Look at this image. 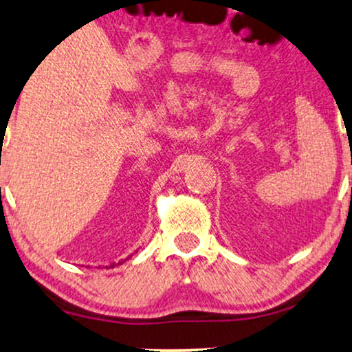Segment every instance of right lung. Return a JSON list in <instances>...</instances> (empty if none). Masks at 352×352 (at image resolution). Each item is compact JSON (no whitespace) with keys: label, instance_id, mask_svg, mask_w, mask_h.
I'll return each instance as SVG.
<instances>
[{"label":"right lung","instance_id":"1","mask_svg":"<svg viewBox=\"0 0 352 352\" xmlns=\"http://www.w3.org/2000/svg\"><path fill=\"white\" fill-rule=\"evenodd\" d=\"M123 262H126V260H122V262H118V263H111V265H110L109 268H113L115 265H122V263H123Z\"/></svg>","mask_w":352,"mask_h":352}]
</instances>
